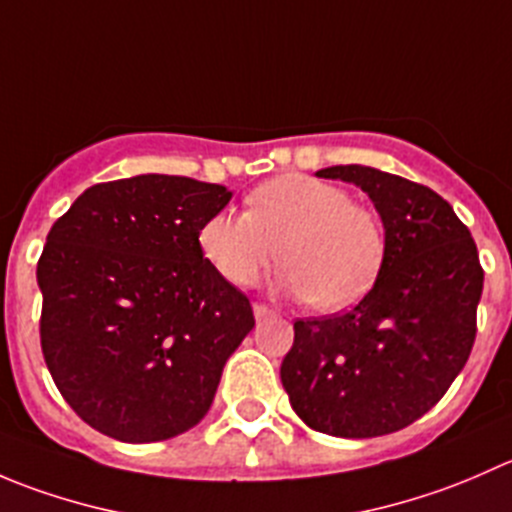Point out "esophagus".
Returning a JSON list of instances; mask_svg holds the SVG:
<instances>
[{"label":"esophagus","mask_w":512,"mask_h":512,"mask_svg":"<svg viewBox=\"0 0 512 512\" xmlns=\"http://www.w3.org/2000/svg\"><path fill=\"white\" fill-rule=\"evenodd\" d=\"M252 312H255L257 319H265V317H272V314H275V309L267 307V304H262V302H255L252 304Z\"/></svg>","instance_id":"esophagus-1"}]
</instances>
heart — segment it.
Masks as SVG:
<instances>
[{
  "instance_id": "heart-1",
  "label": "heart",
  "mask_w": 512,
  "mask_h": 512,
  "mask_svg": "<svg viewBox=\"0 0 512 512\" xmlns=\"http://www.w3.org/2000/svg\"><path fill=\"white\" fill-rule=\"evenodd\" d=\"M210 265L237 287H252L282 257L280 285L319 312L359 302L379 277L384 225L327 180L285 173L247 195V213L210 215L200 227Z\"/></svg>"
}]
</instances>
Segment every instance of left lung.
I'll return each mask as SVG.
<instances>
[{
	"label": "left lung",
	"mask_w": 512,
	"mask_h": 512,
	"mask_svg": "<svg viewBox=\"0 0 512 512\" xmlns=\"http://www.w3.org/2000/svg\"><path fill=\"white\" fill-rule=\"evenodd\" d=\"M317 175L356 183L374 200L386 252L359 304L294 322L282 386L314 431L386 436L436 406L466 366L483 267L471 230L426 185L369 165H334Z\"/></svg>",
	"instance_id": "obj_1"
}]
</instances>
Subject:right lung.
I'll list each match as a JSON object with an SVG mask.
<instances>
[{
    "label": "right lung",
    "mask_w": 512,
    "mask_h": 512,
    "mask_svg": "<svg viewBox=\"0 0 512 512\" xmlns=\"http://www.w3.org/2000/svg\"><path fill=\"white\" fill-rule=\"evenodd\" d=\"M225 185L136 175L91 185L51 225L36 265L39 337L81 421L165 441L208 414L227 356L255 327L247 294L203 255Z\"/></svg>",
    "instance_id": "obj_1"
}]
</instances>
